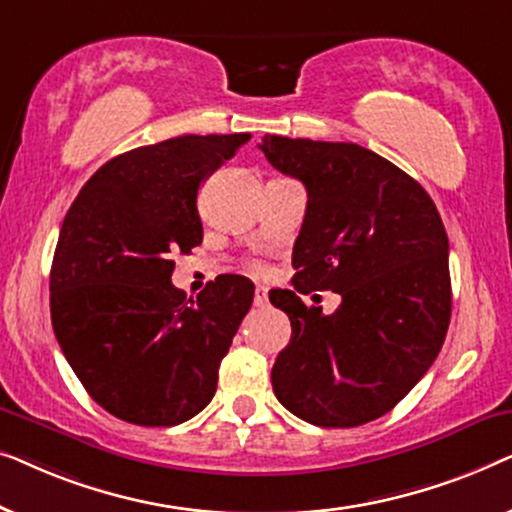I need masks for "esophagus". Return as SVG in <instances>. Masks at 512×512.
<instances>
[{
    "label": "esophagus",
    "instance_id": "34e87169",
    "mask_svg": "<svg viewBox=\"0 0 512 512\" xmlns=\"http://www.w3.org/2000/svg\"><path fill=\"white\" fill-rule=\"evenodd\" d=\"M254 305H256V307H265V305H268V289H265V286H256Z\"/></svg>",
    "mask_w": 512,
    "mask_h": 512
}]
</instances>
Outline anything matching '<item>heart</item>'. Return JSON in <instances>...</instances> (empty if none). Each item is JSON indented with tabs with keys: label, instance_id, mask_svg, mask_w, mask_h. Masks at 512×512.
Returning a JSON list of instances; mask_svg holds the SVG:
<instances>
[{
	"label": "heart",
	"instance_id": "heart-1",
	"mask_svg": "<svg viewBox=\"0 0 512 512\" xmlns=\"http://www.w3.org/2000/svg\"><path fill=\"white\" fill-rule=\"evenodd\" d=\"M251 270H256V272H258V270H261V265H251Z\"/></svg>",
	"mask_w": 512,
	"mask_h": 512
}]
</instances>
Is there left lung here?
<instances>
[{"mask_svg": "<svg viewBox=\"0 0 512 512\" xmlns=\"http://www.w3.org/2000/svg\"><path fill=\"white\" fill-rule=\"evenodd\" d=\"M258 146L307 188L293 291H270L291 319L272 389L310 424L373 422L408 396L443 347L452 314L443 221L410 174L359 144L265 135ZM310 290L340 292L343 303L324 315L299 298Z\"/></svg>", "mask_w": 512, "mask_h": 512, "instance_id": "8db88e82", "label": "left lung"}]
</instances>
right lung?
Instances as JSON below:
<instances>
[{
	"mask_svg": "<svg viewBox=\"0 0 512 512\" xmlns=\"http://www.w3.org/2000/svg\"><path fill=\"white\" fill-rule=\"evenodd\" d=\"M251 139L184 135L104 163L62 221L51 321L95 403L123 422L174 426L212 401L221 359L254 300L247 277L172 286V254L202 242L198 191Z\"/></svg>",
	"mask_w": 512,
	"mask_h": 512,
	"instance_id": "add662e5",
	"label": "right lung"
}]
</instances>
